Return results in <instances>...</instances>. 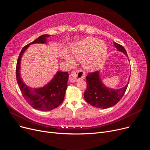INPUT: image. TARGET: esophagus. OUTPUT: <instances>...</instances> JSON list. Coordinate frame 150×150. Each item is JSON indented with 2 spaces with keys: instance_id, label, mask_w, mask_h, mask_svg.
<instances>
[{
  "instance_id": "obj_1",
  "label": "esophagus",
  "mask_w": 150,
  "mask_h": 150,
  "mask_svg": "<svg viewBox=\"0 0 150 150\" xmlns=\"http://www.w3.org/2000/svg\"><path fill=\"white\" fill-rule=\"evenodd\" d=\"M85 78V74L81 70H78L72 72L69 76V80L70 82L74 83L79 80H83Z\"/></svg>"
}]
</instances>
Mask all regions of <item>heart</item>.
<instances>
[{"mask_svg":"<svg viewBox=\"0 0 150 150\" xmlns=\"http://www.w3.org/2000/svg\"><path fill=\"white\" fill-rule=\"evenodd\" d=\"M108 52L107 44L93 37L83 39L71 49L72 54L76 59H81L86 55L83 65L87 70H95L101 66L106 59ZM67 59L71 61L70 57H67Z\"/></svg>","mask_w":150,"mask_h":150,"instance_id":"b5f03b06","label":"heart"}]
</instances>
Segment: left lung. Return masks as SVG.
<instances>
[{"instance_id":"8db88e82","label":"left lung","mask_w":150,"mask_h":150,"mask_svg":"<svg viewBox=\"0 0 150 150\" xmlns=\"http://www.w3.org/2000/svg\"><path fill=\"white\" fill-rule=\"evenodd\" d=\"M114 44L119 51L123 52L128 57L122 46L115 42ZM86 79V90L84 93L85 101L94 107L102 109H107L117 104L124 96L129 83L128 81L124 87L120 89L109 88L103 83L99 75V71L89 73Z\"/></svg>"}]
</instances>
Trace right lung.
Listing matches in <instances>:
<instances>
[{
  "instance_id": "1",
  "label": "right lung",
  "mask_w": 150,
  "mask_h": 150,
  "mask_svg": "<svg viewBox=\"0 0 150 150\" xmlns=\"http://www.w3.org/2000/svg\"><path fill=\"white\" fill-rule=\"evenodd\" d=\"M49 35H43L34 41L27 44L20 53L16 67V81L22 95L31 106L37 110L49 111L58 107L64 99L67 88L69 74L67 71H57L54 78L47 85L40 88H32L25 84L20 76L21 58L26 49L31 44L36 43L45 44Z\"/></svg>"
}]
</instances>
